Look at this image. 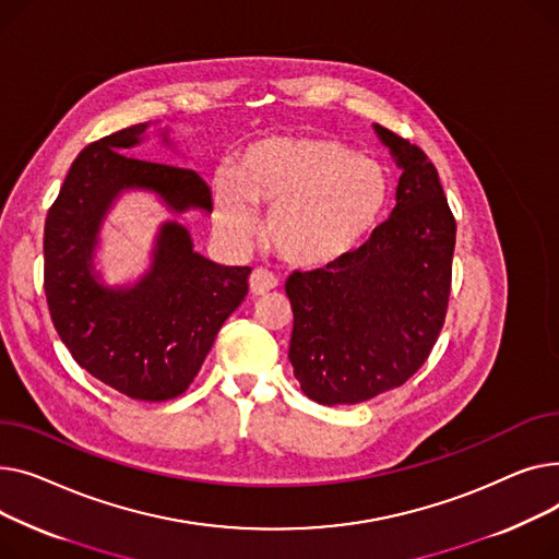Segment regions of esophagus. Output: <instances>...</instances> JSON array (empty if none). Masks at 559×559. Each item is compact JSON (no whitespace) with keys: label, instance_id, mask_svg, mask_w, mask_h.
I'll return each mask as SVG.
<instances>
[{"label":"esophagus","instance_id":"obj_1","mask_svg":"<svg viewBox=\"0 0 559 559\" xmlns=\"http://www.w3.org/2000/svg\"><path fill=\"white\" fill-rule=\"evenodd\" d=\"M248 284H250L252 295H266L269 290H273L277 286V277L264 269H257V271H252Z\"/></svg>","mask_w":559,"mask_h":559}]
</instances>
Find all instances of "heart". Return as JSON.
I'll use <instances>...</instances> for the list:
<instances>
[{
  "label": "heart",
  "instance_id": "b5f03b06",
  "mask_svg": "<svg viewBox=\"0 0 559 559\" xmlns=\"http://www.w3.org/2000/svg\"><path fill=\"white\" fill-rule=\"evenodd\" d=\"M214 214L227 237L254 229L252 207L269 210L264 237L288 266L343 264L381 225L392 180L381 162L322 135H273L250 144L235 171L214 176Z\"/></svg>",
  "mask_w": 559,
  "mask_h": 559
}]
</instances>
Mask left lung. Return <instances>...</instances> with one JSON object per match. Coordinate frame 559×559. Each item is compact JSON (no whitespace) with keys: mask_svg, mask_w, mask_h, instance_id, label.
<instances>
[{"mask_svg":"<svg viewBox=\"0 0 559 559\" xmlns=\"http://www.w3.org/2000/svg\"><path fill=\"white\" fill-rule=\"evenodd\" d=\"M374 130L402 169L395 210L343 264L286 280L293 374L322 406L406 383L429 358L449 305L455 218L438 169L408 140Z\"/></svg>","mask_w":559,"mask_h":559,"instance_id":"8db88e82","label":"left lung"}]
</instances>
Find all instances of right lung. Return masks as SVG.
Masks as SVG:
<instances>
[{
    "mask_svg": "<svg viewBox=\"0 0 559 559\" xmlns=\"http://www.w3.org/2000/svg\"><path fill=\"white\" fill-rule=\"evenodd\" d=\"M148 123L85 146L45 221V293L56 332L76 364L121 395L167 402L189 388L227 316L248 295V266L193 250L189 229L162 223L148 271L108 286L94 269L98 233L123 191H148L174 214H212V191L191 169L123 155ZM162 142L171 146L167 133Z\"/></svg>",
    "mask_w": 559,
    "mask_h": 559,
    "instance_id": "1",
    "label": "right lung"
}]
</instances>
